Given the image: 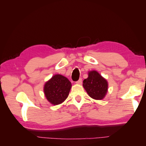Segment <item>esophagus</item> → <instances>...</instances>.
<instances>
[{
	"label": "esophagus",
	"mask_w": 146,
	"mask_h": 146,
	"mask_svg": "<svg viewBox=\"0 0 146 146\" xmlns=\"http://www.w3.org/2000/svg\"><path fill=\"white\" fill-rule=\"evenodd\" d=\"M76 83L77 84H78V85H81V84L82 83V78H80L78 80H77Z\"/></svg>",
	"instance_id": "esophagus-1"
}]
</instances>
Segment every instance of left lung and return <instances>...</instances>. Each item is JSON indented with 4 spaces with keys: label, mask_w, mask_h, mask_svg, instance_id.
<instances>
[{
    "label": "left lung",
    "mask_w": 146,
    "mask_h": 146,
    "mask_svg": "<svg viewBox=\"0 0 146 146\" xmlns=\"http://www.w3.org/2000/svg\"><path fill=\"white\" fill-rule=\"evenodd\" d=\"M83 86L91 98L96 100L104 99L108 90V83L95 70L88 73V77L83 80Z\"/></svg>",
    "instance_id": "obj_1"
}]
</instances>
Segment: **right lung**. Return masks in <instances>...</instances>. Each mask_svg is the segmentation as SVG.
Returning <instances> with one entry per match:
<instances>
[{
    "instance_id": "obj_1",
    "label": "right lung",
    "mask_w": 146,
    "mask_h": 146,
    "mask_svg": "<svg viewBox=\"0 0 146 146\" xmlns=\"http://www.w3.org/2000/svg\"><path fill=\"white\" fill-rule=\"evenodd\" d=\"M71 86V83L67 78L56 74L46 83L44 91L49 102L53 105H58L68 98Z\"/></svg>"
}]
</instances>
